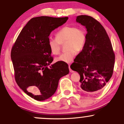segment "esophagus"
Segmentation results:
<instances>
[{"label": "esophagus", "mask_w": 124, "mask_h": 124, "mask_svg": "<svg viewBox=\"0 0 124 124\" xmlns=\"http://www.w3.org/2000/svg\"><path fill=\"white\" fill-rule=\"evenodd\" d=\"M69 70H70V72H71V73H73V72H74V71H72V70L71 69V67H70V65H69Z\"/></svg>", "instance_id": "34e87169"}]
</instances>
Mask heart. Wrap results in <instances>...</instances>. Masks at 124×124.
<instances>
[{
    "mask_svg": "<svg viewBox=\"0 0 124 124\" xmlns=\"http://www.w3.org/2000/svg\"><path fill=\"white\" fill-rule=\"evenodd\" d=\"M56 39L49 38L48 46L50 52L58 54L61 49V44L67 41V50L55 59V62L70 63L75 57L76 52H80L86 43V32L83 29L76 26H66L62 27L56 34Z\"/></svg>",
    "mask_w": 124,
    "mask_h": 124,
    "instance_id": "b5f03b06",
    "label": "heart"
}]
</instances>
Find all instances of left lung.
<instances>
[{
	"mask_svg": "<svg viewBox=\"0 0 124 124\" xmlns=\"http://www.w3.org/2000/svg\"><path fill=\"white\" fill-rule=\"evenodd\" d=\"M76 21L85 26L87 33L85 48L76 56L71 69L80 75V89L96 94L112 76L115 54L109 36L98 21L88 15L78 16Z\"/></svg>",
	"mask_w": 124,
	"mask_h": 124,
	"instance_id": "1",
	"label": "left lung"
}]
</instances>
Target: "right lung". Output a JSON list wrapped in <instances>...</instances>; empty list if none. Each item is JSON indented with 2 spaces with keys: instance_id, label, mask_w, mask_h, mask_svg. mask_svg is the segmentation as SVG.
<instances>
[{
  "instance_id": "right-lung-1",
  "label": "right lung",
  "mask_w": 124,
  "mask_h": 124,
  "mask_svg": "<svg viewBox=\"0 0 124 124\" xmlns=\"http://www.w3.org/2000/svg\"><path fill=\"white\" fill-rule=\"evenodd\" d=\"M68 17L46 16L31 18L21 30L13 45L11 58L18 86L37 101L49 98L56 92L59 79L69 74L67 63L53 62L48 46L52 31L63 25Z\"/></svg>"
}]
</instances>
